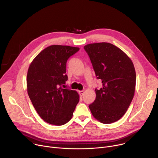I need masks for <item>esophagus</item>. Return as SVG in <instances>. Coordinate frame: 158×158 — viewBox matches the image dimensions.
I'll return each mask as SVG.
<instances>
[{
  "label": "esophagus",
  "instance_id": "34e87169",
  "mask_svg": "<svg viewBox=\"0 0 158 158\" xmlns=\"http://www.w3.org/2000/svg\"><path fill=\"white\" fill-rule=\"evenodd\" d=\"M78 93H79V94H80V96H83V94H84V93H85V91H84V90H81V91H79Z\"/></svg>",
  "mask_w": 158,
  "mask_h": 158
}]
</instances>
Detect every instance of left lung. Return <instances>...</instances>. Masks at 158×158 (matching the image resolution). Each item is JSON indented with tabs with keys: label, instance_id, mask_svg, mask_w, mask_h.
I'll list each match as a JSON object with an SVG mask.
<instances>
[{
	"label": "left lung",
	"instance_id": "8db88e82",
	"mask_svg": "<svg viewBox=\"0 0 158 158\" xmlns=\"http://www.w3.org/2000/svg\"><path fill=\"white\" fill-rule=\"evenodd\" d=\"M84 49L97 79L102 83L100 90H95L96 98L89 109L102 123H113L125 114L134 97L136 81L134 64L123 51L109 43L89 44Z\"/></svg>",
	"mask_w": 158,
	"mask_h": 158
}]
</instances>
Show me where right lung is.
Returning a JSON list of instances; mask_svg holds the SVG:
<instances>
[{"instance_id": "right-lung-1", "label": "right lung", "mask_w": 158, "mask_h": 158, "mask_svg": "<svg viewBox=\"0 0 158 158\" xmlns=\"http://www.w3.org/2000/svg\"><path fill=\"white\" fill-rule=\"evenodd\" d=\"M79 49L69 46L51 45L41 51L29 65L27 94L39 115L48 124H66L79 102L77 92L61 86L68 80L67 60Z\"/></svg>"}]
</instances>
